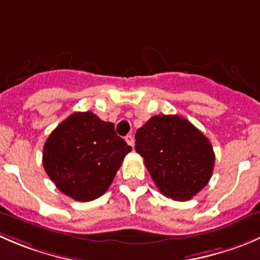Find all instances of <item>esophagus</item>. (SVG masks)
<instances>
[{
    "mask_svg": "<svg viewBox=\"0 0 260 260\" xmlns=\"http://www.w3.org/2000/svg\"><path fill=\"white\" fill-rule=\"evenodd\" d=\"M125 142H127L128 145L132 146V147H133V146H135V138H133L131 135L127 136V137H125Z\"/></svg>",
    "mask_w": 260,
    "mask_h": 260,
    "instance_id": "obj_1",
    "label": "esophagus"
}]
</instances>
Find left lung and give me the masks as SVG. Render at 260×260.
<instances>
[{
    "mask_svg": "<svg viewBox=\"0 0 260 260\" xmlns=\"http://www.w3.org/2000/svg\"><path fill=\"white\" fill-rule=\"evenodd\" d=\"M135 148L158 190L171 200H190L212 176V145L198 128L179 115L150 118L137 129Z\"/></svg>",
    "mask_w": 260,
    "mask_h": 260,
    "instance_id": "obj_1",
    "label": "left lung"
}]
</instances>
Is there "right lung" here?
I'll list each match as a JSON object with an SVG mask.
<instances>
[{
  "mask_svg": "<svg viewBox=\"0 0 260 260\" xmlns=\"http://www.w3.org/2000/svg\"><path fill=\"white\" fill-rule=\"evenodd\" d=\"M132 147L114 124L91 112L74 113L50 133L43 166L62 193L79 202L102 197Z\"/></svg>",
  "mask_w": 260,
  "mask_h": 260,
  "instance_id": "obj_1",
  "label": "right lung"
}]
</instances>
